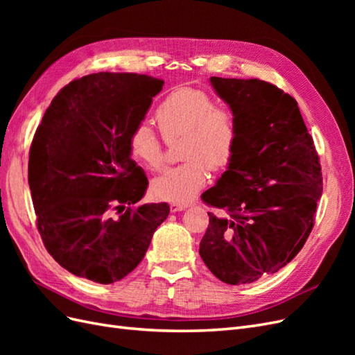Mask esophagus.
<instances>
[{"instance_id":"1","label":"esophagus","mask_w":355,"mask_h":355,"mask_svg":"<svg viewBox=\"0 0 355 355\" xmlns=\"http://www.w3.org/2000/svg\"><path fill=\"white\" fill-rule=\"evenodd\" d=\"M187 207H188V204H187V202H171V204H170V211L176 213V211L185 210Z\"/></svg>"}]
</instances>
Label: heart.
Listing matches in <instances>:
<instances>
[{
    "instance_id": "1",
    "label": "heart",
    "mask_w": 355,
    "mask_h": 355,
    "mask_svg": "<svg viewBox=\"0 0 355 355\" xmlns=\"http://www.w3.org/2000/svg\"><path fill=\"white\" fill-rule=\"evenodd\" d=\"M155 120L166 139L184 135L182 164L167 167L153 179V192L166 201H188L206 185L209 164L223 168L232 159L237 145V121L223 106H214L210 96L192 87L170 92L159 103ZM132 157L149 170L164 161L163 142L146 123L139 124L128 137Z\"/></svg>"
}]
</instances>
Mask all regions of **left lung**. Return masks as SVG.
I'll return each mask as SVG.
<instances>
[{"mask_svg":"<svg viewBox=\"0 0 355 355\" xmlns=\"http://www.w3.org/2000/svg\"><path fill=\"white\" fill-rule=\"evenodd\" d=\"M237 121L227 171L202 192L209 213L200 256L227 284H247L282 270L314 227L323 178L297 102L262 80L211 77Z\"/></svg>","mask_w":355,"mask_h":355,"instance_id":"1","label":"left lung"}]
</instances>
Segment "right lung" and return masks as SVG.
<instances>
[{"instance_id": "obj_1", "label": "right lung", "mask_w": 355, "mask_h": 355, "mask_svg": "<svg viewBox=\"0 0 355 355\" xmlns=\"http://www.w3.org/2000/svg\"><path fill=\"white\" fill-rule=\"evenodd\" d=\"M163 80L141 73H92L51 101L29 151L28 182L47 252L73 275L120 282L141 263L167 202L135 206L148 188L128 137ZM116 211L121 216L112 218Z\"/></svg>"}]
</instances>
